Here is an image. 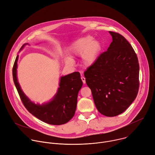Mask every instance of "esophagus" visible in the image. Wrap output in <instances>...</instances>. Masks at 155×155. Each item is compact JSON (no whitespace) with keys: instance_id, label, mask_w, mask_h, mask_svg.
Returning a JSON list of instances; mask_svg holds the SVG:
<instances>
[{"instance_id":"1","label":"esophagus","mask_w":155,"mask_h":155,"mask_svg":"<svg viewBox=\"0 0 155 155\" xmlns=\"http://www.w3.org/2000/svg\"><path fill=\"white\" fill-rule=\"evenodd\" d=\"M81 79H82V82H83L84 84H85V78L84 77L82 76V77H81Z\"/></svg>"}]
</instances>
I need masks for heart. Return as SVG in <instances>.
<instances>
[{"label": "heart", "mask_w": 155, "mask_h": 155, "mask_svg": "<svg viewBox=\"0 0 155 155\" xmlns=\"http://www.w3.org/2000/svg\"><path fill=\"white\" fill-rule=\"evenodd\" d=\"M102 46L101 43L94 40L91 36L86 35L74 41L69 49V54L72 57L82 56V63L85 66H90L97 60ZM66 62L71 65L73 61L71 58H67Z\"/></svg>", "instance_id": "heart-1"}]
</instances>
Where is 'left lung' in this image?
Listing matches in <instances>:
<instances>
[{"mask_svg":"<svg viewBox=\"0 0 155 155\" xmlns=\"http://www.w3.org/2000/svg\"><path fill=\"white\" fill-rule=\"evenodd\" d=\"M112 42L84 73L98 110L106 117L124 111L136 98L139 65L134 49L118 33L109 31Z\"/></svg>","mask_w":155,"mask_h":155,"instance_id":"left-lung-1","label":"left lung"}]
</instances>
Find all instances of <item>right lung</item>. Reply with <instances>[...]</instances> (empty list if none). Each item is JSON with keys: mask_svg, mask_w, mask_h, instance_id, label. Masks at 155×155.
Listing matches in <instances>:
<instances>
[{"mask_svg": "<svg viewBox=\"0 0 155 155\" xmlns=\"http://www.w3.org/2000/svg\"><path fill=\"white\" fill-rule=\"evenodd\" d=\"M25 45H23L21 49ZM18 55L16 56L13 67V78L21 100L27 110L41 121L50 125H60L69 121L74 115L78 92L82 86L80 73L74 72L61 77L60 87L54 99L45 104H35L24 95L18 82Z\"/></svg>", "mask_w": 155, "mask_h": 155, "instance_id": "right-lung-1", "label": "right lung"}]
</instances>
